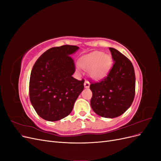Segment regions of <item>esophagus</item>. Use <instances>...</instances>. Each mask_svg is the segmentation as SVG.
I'll return each mask as SVG.
<instances>
[{
    "label": "esophagus",
    "instance_id": "esophagus-1",
    "mask_svg": "<svg viewBox=\"0 0 161 161\" xmlns=\"http://www.w3.org/2000/svg\"><path fill=\"white\" fill-rule=\"evenodd\" d=\"M84 85H85V88H89V87L90 86V82L88 80H85Z\"/></svg>",
    "mask_w": 161,
    "mask_h": 161
}]
</instances>
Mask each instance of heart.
Listing matches in <instances>:
<instances>
[{
    "label": "heart",
    "mask_w": 161,
    "mask_h": 161,
    "mask_svg": "<svg viewBox=\"0 0 161 161\" xmlns=\"http://www.w3.org/2000/svg\"><path fill=\"white\" fill-rule=\"evenodd\" d=\"M112 64L110 56L105 54L102 52H95L82 58L80 65L95 79H100L107 75Z\"/></svg>",
    "instance_id": "b5f03b06"
}]
</instances>
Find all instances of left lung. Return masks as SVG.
Here are the masks:
<instances>
[{
    "label": "left lung",
    "instance_id": "8db88e82",
    "mask_svg": "<svg viewBox=\"0 0 161 161\" xmlns=\"http://www.w3.org/2000/svg\"><path fill=\"white\" fill-rule=\"evenodd\" d=\"M114 63L103 79L91 82V106L99 116L114 118L131 106L135 96L136 77L132 63L118 50L109 48Z\"/></svg>",
    "mask_w": 161,
    "mask_h": 161
}]
</instances>
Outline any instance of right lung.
Instances as JSON below:
<instances>
[{
    "label": "right lung",
    "instance_id": "obj_1",
    "mask_svg": "<svg viewBox=\"0 0 161 161\" xmlns=\"http://www.w3.org/2000/svg\"><path fill=\"white\" fill-rule=\"evenodd\" d=\"M79 47L64 45L42 53L33 65L30 80V98L37 114L55 121L69 115L84 89L85 80L72 77L75 72L71 54Z\"/></svg>",
    "mask_w": 161,
    "mask_h": 161
}]
</instances>
